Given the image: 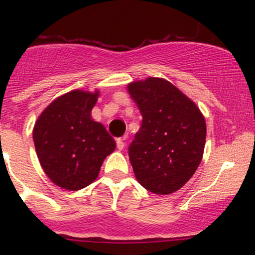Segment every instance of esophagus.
<instances>
[{
	"label": "esophagus",
	"instance_id": "obj_1",
	"mask_svg": "<svg viewBox=\"0 0 255 255\" xmlns=\"http://www.w3.org/2000/svg\"><path fill=\"white\" fill-rule=\"evenodd\" d=\"M127 139V136H122V137H119L118 139V141H116V145H118V148L120 151H122L125 148V140Z\"/></svg>",
	"mask_w": 255,
	"mask_h": 255
}]
</instances>
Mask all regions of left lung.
I'll use <instances>...</instances> for the list:
<instances>
[{"mask_svg": "<svg viewBox=\"0 0 255 255\" xmlns=\"http://www.w3.org/2000/svg\"><path fill=\"white\" fill-rule=\"evenodd\" d=\"M127 89L142 115L141 128L129 146L136 181L154 194H171L188 182L203 159L204 115L165 79L146 78Z\"/></svg>", "mask_w": 255, "mask_h": 255, "instance_id": "left-lung-1", "label": "left lung"}]
</instances>
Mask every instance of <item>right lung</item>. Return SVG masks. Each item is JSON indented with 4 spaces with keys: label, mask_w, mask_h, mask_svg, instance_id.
<instances>
[{
    "label": "right lung",
    "mask_w": 255,
    "mask_h": 255,
    "mask_svg": "<svg viewBox=\"0 0 255 255\" xmlns=\"http://www.w3.org/2000/svg\"><path fill=\"white\" fill-rule=\"evenodd\" d=\"M98 97V90L64 93L34 124L33 141L42 169L67 191H79L97 180L104 159L116 148L114 137L91 116Z\"/></svg>",
    "instance_id": "obj_1"
}]
</instances>
